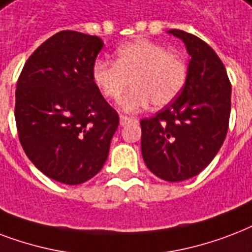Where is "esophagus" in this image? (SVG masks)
Wrapping results in <instances>:
<instances>
[{
	"mask_svg": "<svg viewBox=\"0 0 252 252\" xmlns=\"http://www.w3.org/2000/svg\"><path fill=\"white\" fill-rule=\"evenodd\" d=\"M130 122H132L131 117H127V116H121L120 117L121 126H126V125L130 124Z\"/></svg>",
	"mask_w": 252,
	"mask_h": 252,
	"instance_id": "obj_1",
	"label": "esophagus"
}]
</instances>
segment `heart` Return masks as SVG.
Returning <instances> with one entry per match:
<instances>
[{
	"label": "heart",
	"instance_id": "heart-1",
	"mask_svg": "<svg viewBox=\"0 0 252 252\" xmlns=\"http://www.w3.org/2000/svg\"><path fill=\"white\" fill-rule=\"evenodd\" d=\"M117 62L97 59L92 67V77L101 93L118 101L132 84L135 87L125 95L121 106L127 112H138L154 102L161 108L171 104L184 89L188 65L184 58L168 51L163 44L147 39H136L116 51Z\"/></svg>",
	"mask_w": 252,
	"mask_h": 252
}]
</instances>
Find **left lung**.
Masks as SVG:
<instances>
[{"instance_id":"8db88e82","label":"left lung","mask_w":252,"mask_h":252,"mask_svg":"<svg viewBox=\"0 0 252 252\" xmlns=\"http://www.w3.org/2000/svg\"><path fill=\"white\" fill-rule=\"evenodd\" d=\"M168 32L187 47L188 79L175 101L140 121V147L154 175L176 183L198 175L220 151L229 128L231 84L209 44L183 30Z\"/></svg>"}]
</instances>
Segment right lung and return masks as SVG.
Listing matches in <instances>:
<instances>
[{"label":"right lung","mask_w":252,"mask_h":252,"mask_svg":"<svg viewBox=\"0 0 252 252\" xmlns=\"http://www.w3.org/2000/svg\"><path fill=\"white\" fill-rule=\"evenodd\" d=\"M102 47L95 35L56 32L32 52L17 81L14 114L23 151L63 184H81L102 169L120 125L92 77Z\"/></svg>","instance_id":"add662e5"}]
</instances>
